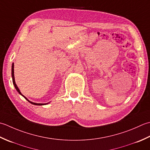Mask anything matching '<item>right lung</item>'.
<instances>
[{
    "label": "right lung",
    "instance_id": "1",
    "mask_svg": "<svg viewBox=\"0 0 150 150\" xmlns=\"http://www.w3.org/2000/svg\"><path fill=\"white\" fill-rule=\"evenodd\" d=\"M14 64L13 63L12 64V66H11V76H12V80H13V85H14V86H15V88H16V90L17 91V92L19 93L20 94H21V95H22L24 98H25L26 100H27L28 101V102H30V103H31L32 104H33V105H46V104H47V103H33V102H30V101H29L28 99L26 98L25 97V96H24L22 94H21V93L20 92V90L19 89V88H18V87H17V85H16V83H15V78H14Z\"/></svg>",
    "mask_w": 150,
    "mask_h": 150
}]
</instances>
